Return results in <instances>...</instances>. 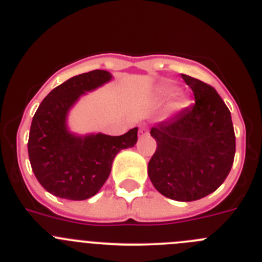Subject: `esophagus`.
Here are the masks:
<instances>
[{"label": "esophagus", "instance_id": "esophagus-1", "mask_svg": "<svg viewBox=\"0 0 262 262\" xmlns=\"http://www.w3.org/2000/svg\"><path fill=\"white\" fill-rule=\"evenodd\" d=\"M147 134H148V132H147V129H144V128L139 129V133H138L139 138H143V137H146Z\"/></svg>", "mask_w": 262, "mask_h": 262}]
</instances>
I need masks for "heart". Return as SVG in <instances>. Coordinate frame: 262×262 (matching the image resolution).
<instances>
[{"mask_svg":"<svg viewBox=\"0 0 262 262\" xmlns=\"http://www.w3.org/2000/svg\"><path fill=\"white\" fill-rule=\"evenodd\" d=\"M177 88L175 87H164V88H160L157 91V97L160 100H167V98L172 97L175 96L177 93ZM190 105V100L188 96L185 95H179L174 98V100L170 102L169 105V111L172 114H178V113H182V111L187 110Z\"/></svg>","mask_w":262,"mask_h":262,"instance_id":"heart-1","label":"heart"}]
</instances>
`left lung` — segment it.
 Listing matches in <instances>:
<instances>
[{"mask_svg":"<svg viewBox=\"0 0 262 262\" xmlns=\"http://www.w3.org/2000/svg\"><path fill=\"white\" fill-rule=\"evenodd\" d=\"M195 103L151 129L157 148L148 162L154 187L167 199H204L224 183L235 155L229 108L211 85L182 74Z\"/></svg>","mask_w":262,"mask_h":262,"instance_id":"8db88e82","label":"left lung"}]
</instances>
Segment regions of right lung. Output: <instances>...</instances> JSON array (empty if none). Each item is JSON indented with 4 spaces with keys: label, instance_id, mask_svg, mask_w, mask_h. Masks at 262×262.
Masks as SVG:
<instances>
[{
    "label": "right lung",
    "instance_id": "add662e5",
    "mask_svg": "<svg viewBox=\"0 0 262 262\" xmlns=\"http://www.w3.org/2000/svg\"><path fill=\"white\" fill-rule=\"evenodd\" d=\"M113 79L106 70L75 75L51 91L33 116L28 141L32 170L43 188L65 200L82 201L98 193L121 149L137 143L138 128L123 136H79L70 132L68 115L77 101Z\"/></svg>",
    "mask_w": 262,
    "mask_h": 262
}]
</instances>
